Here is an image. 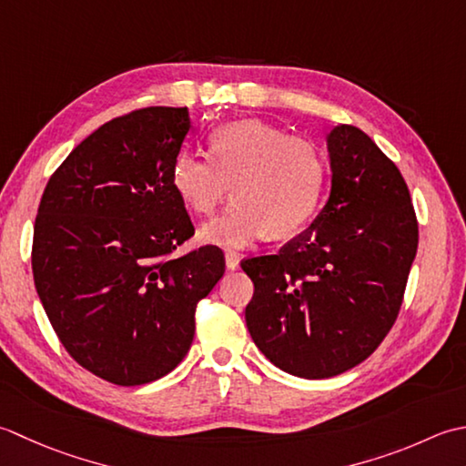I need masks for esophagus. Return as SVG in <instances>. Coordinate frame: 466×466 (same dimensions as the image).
Returning <instances> with one entry per match:
<instances>
[{"label":"esophagus","instance_id":"esophagus-1","mask_svg":"<svg viewBox=\"0 0 466 466\" xmlns=\"http://www.w3.org/2000/svg\"><path fill=\"white\" fill-rule=\"evenodd\" d=\"M225 263H227V269H237L239 268V255H237L235 251H227Z\"/></svg>","mask_w":466,"mask_h":466}]
</instances>
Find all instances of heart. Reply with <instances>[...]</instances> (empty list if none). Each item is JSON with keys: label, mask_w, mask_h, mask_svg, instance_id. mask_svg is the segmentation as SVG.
<instances>
[{"label": "heart", "mask_w": 466, "mask_h": 466, "mask_svg": "<svg viewBox=\"0 0 466 466\" xmlns=\"http://www.w3.org/2000/svg\"><path fill=\"white\" fill-rule=\"evenodd\" d=\"M208 153L183 150L173 165L175 191L197 215H213L233 187V207L198 231L205 243L241 249L269 231L288 237L316 211L326 163L313 140L247 118L215 128Z\"/></svg>", "instance_id": "1"}]
</instances>
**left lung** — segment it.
<instances>
[{"instance_id": "8db88e82", "label": "left lung", "mask_w": 466, "mask_h": 466, "mask_svg": "<svg viewBox=\"0 0 466 466\" xmlns=\"http://www.w3.org/2000/svg\"><path fill=\"white\" fill-rule=\"evenodd\" d=\"M331 191L279 253L241 261L255 291L247 329L283 372L319 380L358 366L394 326L419 247L400 170L366 132L328 135Z\"/></svg>"}]
</instances>
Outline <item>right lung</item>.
Listing matches in <instances>:
<instances>
[{
	"instance_id": "right-lung-1",
	"label": "right lung",
	"mask_w": 466,
	"mask_h": 466,
	"mask_svg": "<svg viewBox=\"0 0 466 466\" xmlns=\"http://www.w3.org/2000/svg\"><path fill=\"white\" fill-rule=\"evenodd\" d=\"M187 108L112 118L47 180L32 271L68 354L118 386L155 382L193 344L197 303L225 273L215 245L170 258L195 233L173 187Z\"/></svg>"
}]
</instances>
